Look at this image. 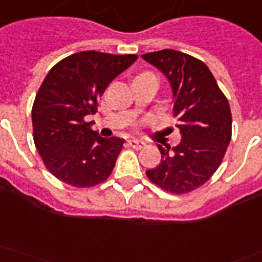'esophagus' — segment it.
Masks as SVG:
<instances>
[{"mask_svg":"<svg viewBox=\"0 0 262 262\" xmlns=\"http://www.w3.org/2000/svg\"><path fill=\"white\" fill-rule=\"evenodd\" d=\"M128 146L133 147V148H136V150H140L142 147H144V142H142L139 139H129Z\"/></svg>","mask_w":262,"mask_h":262,"instance_id":"34e87169","label":"esophagus"}]
</instances>
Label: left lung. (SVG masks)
<instances>
[{
  "mask_svg": "<svg viewBox=\"0 0 262 262\" xmlns=\"http://www.w3.org/2000/svg\"><path fill=\"white\" fill-rule=\"evenodd\" d=\"M142 58L161 71L171 85L174 116L182 139L175 147L159 144L161 163L147 170L151 182L172 194H186L217 171L232 139V112L204 61L174 49Z\"/></svg>",
  "mask_w": 262,
  "mask_h": 262,
  "instance_id": "8db88e82",
  "label": "left lung"
}]
</instances>
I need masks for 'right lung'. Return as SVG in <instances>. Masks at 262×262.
Masks as SVG:
<instances>
[{"label":"right lung","instance_id":"right-lung-1","mask_svg":"<svg viewBox=\"0 0 262 262\" xmlns=\"http://www.w3.org/2000/svg\"><path fill=\"white\" fill-rule=\"evenodd\" d=\"M136 55L79 52L62 58L41 84L33 108V140L45 167L61 182L92 187L104 182L115 167L124 140L101 138L88 115L118 75Z\"/></svg>","mask_w":262,"mask_h":262}]
</instances>
